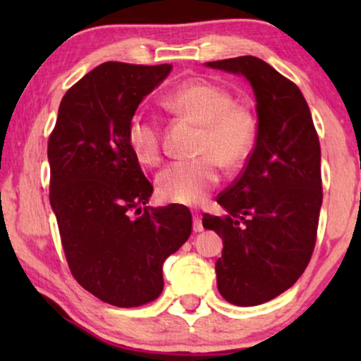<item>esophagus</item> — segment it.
I'll return each instance as SVG.
<instances>
[{
    "label": "esophagus",
    "mask_w": 361,
    "mask_h": 361,
    "mask_svg": "<svg viewBox=\"0 0 361 361\" xmlns=\"http://www.w3.org/2000/svg\"><path fill=\"white\" fill-rule=\"evenodd\" d=\"M202 230H204V226H202V219L199 214H195L194 215V231L195 233H199V231H202Z\"/></svg>",
    "instance_id": "34e87169"
}]
</instances>
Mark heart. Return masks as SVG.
I'll use <instances>...</instances> for the list:
<instances>
[{
	"mask_svg": "<svg viewBox=\"0 0 361 361\" xmlns=\"http://www.w3.org/2000/svg\"><path fill=\"white\" fill-rule=\"evenodd\" d=\"M164 105L177 115L202 125L194 159L172 162L157 176V194L162 200L197 205L219 184V162L235 169L253 152L258 133L255 113L224 87L205 80L182 83L164 98ZM128 146L145 166H157L162 159V135L156 118L135 113L126 130Z\"/></svg>",
	"mask_w": 361,
	"mask_h": 361,
	"instance_id": "obj_1",
	"label": "heart"
}]
</instances>
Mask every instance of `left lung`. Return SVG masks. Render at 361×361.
I'll return each instance as SVG.
<instances>
[{
  "label": "left lung",
  "mask_w": 361,
  "mask_h": 361,
  "mask_svg": "<svg viewBox=\"0 0 361 361\" xmlns=\"http://www.w3.org/2000/svg\"><path fill=\"white\" fill-rule=\"evenodd\" d=\"M205 66L246 77L256 98L253 152L216 197L226 215L202 220L224 240L220 294L250 307L278 298L307 268L322 205L320 142L302 92L269 63L241 56Z\"/></svg>",
  "instance_id": "8db88e82"
}]
</instances>
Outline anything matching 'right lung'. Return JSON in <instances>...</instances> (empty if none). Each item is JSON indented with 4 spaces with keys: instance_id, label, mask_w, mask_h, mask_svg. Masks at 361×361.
I'll list each match as a JSON object with an SVG mask.
<instances>
[{
    "instance_id": "right-lung-1",
    "label": "right lung",
    "mask_w": 361,
    "mask_h": 361,
    "mask_svg": "<svg viewBox=\"0 0 361 361\" xmlns=\"http://www.w3.org/2000/svg\"><path fill=\"white\" fill-rule=\"evenodd\" d=\"M171 71V63H102L68 88L49 136V200L68 268L116 307L159 298L162 264L192 233L187 207H146L152 185L126 141L137 105Z\"/></svg>"
}]
</instances>
